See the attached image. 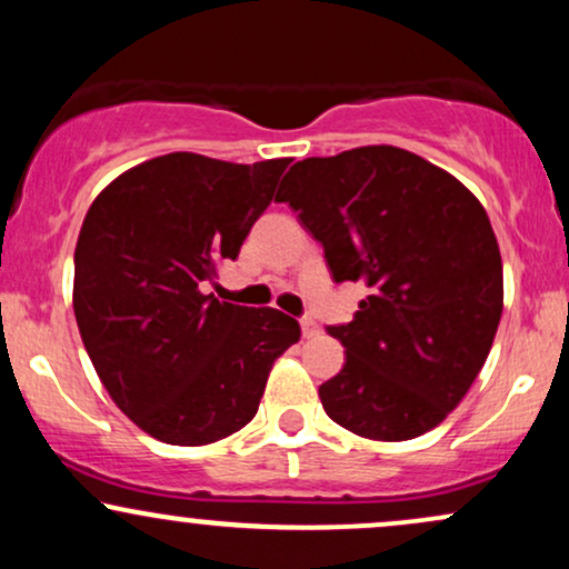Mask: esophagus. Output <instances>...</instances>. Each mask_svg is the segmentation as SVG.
<instances>
[{"instance_id": "obj_1", "label": "esophagus", "mask_w": 569, "mask_h": 569, "mask_svg": "<svg viewBox=\"0 0 569 569\" xmlns=\"http://www.w3.org/2000/svg\"><path fill=\"white\" fill-rule=\"evenodd\" d=\"M299 326H302V337H307V339L316 337L318 331H321V329H318V323L312 321V318H302V321H299Z\"/></svg>"}]
</instances>
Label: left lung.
Segmentation results:
<instances>
[{"instance_id": "1", "label": "left lung", "mask_w": 569, "mask_h": 569, "mask_svg": "<svg viewBox=\"0 0 569 569\" xmlns=\"http://www.w3.org/2000/svg\"><path fill=\"white\" fill-rule=\"evenodd\" d=\"M276 200L323 246L337 283L369 289L350 323L326 329L345 348L318 388L326 415L375 441L428 433L468 393L500 323V248L481 202L388 143L299 160Z\"/></svg>"}]
</instances>
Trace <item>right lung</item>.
<instances>
[{"mask_svg":"<svg viewBox=\"0 0 569 569\" xmlns=\"http://www.w3.org/2000/svg\"><path fill=\"white\" fill-rule=\"evenodd\" d=\"M289 162L162 154L117 176L82 221L84 350L117 407L158 441L202 447L248 426L276 358L299 342L286 312L202 293L240 253Z\"/></svg>","mask_w":569,"mask_h":569,"instance_id":"1","label":"right lung"}]
</instances>
